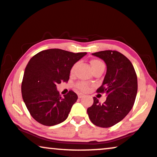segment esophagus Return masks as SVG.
I'll return each mask as SVG.
<instances>
[{"mask_svg":"<svg viewBox=\"0 0 157 157\" xmlns=\"http://www.w3.org/2000/svg\"><path fill=\"white\" fill-rule=\"evenodd\" d=\"M83 96H84V94H82V93H79V94H78V98H82Z\"/></svg>","mask_w":157,"mask_h":157,"instance_id":"1","label":"esophagus"}]
</instances>
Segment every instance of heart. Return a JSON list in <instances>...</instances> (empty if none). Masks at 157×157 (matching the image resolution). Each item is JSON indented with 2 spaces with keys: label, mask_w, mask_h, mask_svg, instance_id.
I'll use <instances>...</instances> for the list:
<instances>
[{
  "label": "heart",
  "mask_w": 157,
  "mask_h": 157,
  "mask_svg": "<svg viewBox=\"0 0 157 157\" xmlns=\"http://www.w3.org/2000/svg\"><path fill=\"white\" fill-rule=\"evenodd\" d=\"M100 65H104V63H103L101 61L97 60V59H94V60L91 61V66H92L93 69L95 68V67H96L100 66ZM75 67V66H73L72 69H71V72L72 73L73 72V71H74ZM77 88L80 89V90L84 91V92L88 91L89 90V88H90V85H89L88 82H78L77 84Z\"/></svg>",
  "instance_id": "heart-1"
}]
</instances>
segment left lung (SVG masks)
Instances as JSON below:
<instances>
[{
  "label": "left lung",
  "instance_id": "left-lung-1",
  "mask_svg": "<svg viewBox=\"0 0 157 157\" xmlns=\"http://www.w3.org/2000/svg\"><path fill=\"white\" fill-rule=\"evenodd\" d=\"M104 61L106 73L98 93H105L106 100L100 104L96 97L87 110L95 125L109 128L122 120L133 106L138 91L137 75L130 61L116 51L92 53Z\"/></svg>",
  "mask_w": 157,
  "mask_h": 157
}]
</instances>
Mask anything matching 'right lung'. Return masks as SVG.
<instances>
[{"label": "right lung", "instance_id": "add662e5", "mask_svg": "<svg viewBox=\"0 0 157 157\" xmlns=\"http://www.w3.org/2000/svg\"><path fill=\"white\" fill-rule=\"evenodd\" d=\"M86 54L51 48L37 53L29 61L21 82V95L37 122L53 126L68 117L77 95L70 90L62 98L56 85L69 80L72 67Z\"/></svg>", "mask_w": 157, "mask_h": 157}]
</instances>
